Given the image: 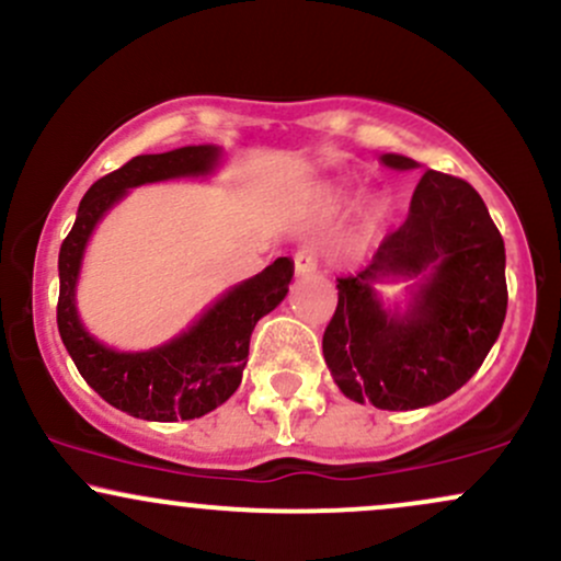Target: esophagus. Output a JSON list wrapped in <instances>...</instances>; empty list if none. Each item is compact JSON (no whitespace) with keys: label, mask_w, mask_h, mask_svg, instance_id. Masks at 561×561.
<instances>
[{"label":"esophagus","mask_w":561,"mask_h":561,"mask_svg":"<svg viewBox=\"0 0 561 561\" xmlns=\"http://www.w3.org/2000/svg\"><path fill=\"white\" fill-rule=\"evenodd\" d=\"M293 261H295V274L298 276H308L317 272V255H313L311 248H300Z\"/></svg>","instance_id":"1"}]
</instances>
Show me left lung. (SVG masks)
Here are the masks:
<instances>
[{"label":"left lung","mask_w":561,"mask_h":561,"mask_svg":"<svg viewBox=\"0 0 561 561\" xmlns=\"http://www.w3.org/2000/svg\"><path fill=\"white\" fill-rule=\"evenodd\" d=\"M390 169H416L382 156ZM431 268L405 314L381 308L370 282ZM506 253L482 197L465 179L424 171L409 218L385 237L369 266L337 279L324 362L351 401L409 411L433 405L480 369L506 317Z\"/></svg>","instance_id":"1"}]
</instances>
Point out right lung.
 Here are the masks:
<instances>
[{"mask_svg":"<svg viewBox=\"0 0 561 561\" xmlns=\"http://www.w3.org/2000/svg\"><path fill=\"white\" fill-rule=\"evenodd\" d=\"M221 150L214 145L179 147L160 156H137L89 186L73 229L60 244V298L57 330L76 369L92 390L126 414L147 422L197 420L229 401L248 364L250 334L268 311L285 300L293 261L276 259L261 274L224 293L190 330L171 343L139 353H118L83 330L76 311V282L89 237L102 216L131 186L179 176H205Z\"/></svg>","mask_w":561,"mask_h":561,"instance_id":"obj_1","label":"right lung"}]
</instances>
